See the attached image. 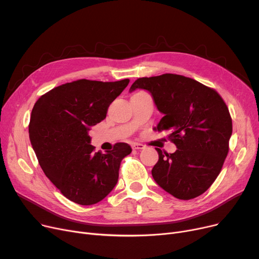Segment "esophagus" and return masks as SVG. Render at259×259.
<instances>
[{
    "mask_svg": "<svg viewBox=\"0 0 259 259\" xmlns=\"http://www.w3.org/2000/svg\"><path fill=\"white\" fill-rule=\"evenodd\" d=\"M145 148V145L141 144V143H133L132 144V149H134V150H141V149H144Z\"/></svg>",
    "mask_w": 259,
    "mask_h": 259,
    "instance_id": "1",
    "label": "esophagus"
}]
</instances>
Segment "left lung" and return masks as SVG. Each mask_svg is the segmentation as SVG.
Segmentation results:
<instances>
[{
    "instance_id": "8db88e82",
    "label": "left lung",
    "mask_w": 259,
    "mask_h": 259,
    "mask_svg": "<svg viewBox=\"0 0 259 259\" xmlns=\"http://www.w3.org/2000/svg\"><path fill=\"white\" fill-rule=\"evenodd\" d=\"M141 88L152 94L164 114L154 130L168 131L178 147L174 153L158 152L154 181L174 197L192 199L212 186L229 152L232 118L215 89L184 75L165 73L140 77L130 92Z\"/></svg>"
}]
</instances>
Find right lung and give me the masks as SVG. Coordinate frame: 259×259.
Wrapping results in <instances>:
<instances>
[{
  "instance_id": "obj_1",
  "label": "right lung",
  "mask_w": 259,
  "mask_h": 259,
  "mask_svg": "<svg viewBox=\"0 0 259 259\" xmlns=\"http://www.w3.org/2000/svg\"><path fill=\"white\" fill-rule=\"evenodd\" d=\"M129 84L77 79L51 89L33 106L29 139L38 164L61 193L81 206L104 199L117 183L122 158L132 151L116 143L95 152L89 131L106 118L108 107Z\"/></svg>"
}]
</instances>
